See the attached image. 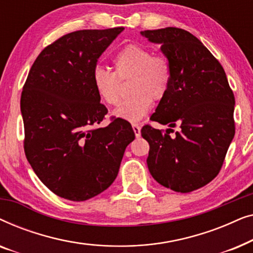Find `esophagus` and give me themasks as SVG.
Wrapping results in <instances>:
<instances>
[{
	"mask_svg": "<svg viewBox=\"0 0 253 253\" xmlns=\"http://www.w3.org/2000/svg\"><path fill=\"white\" fill-rule=\"evenodd\" d=\"M132 130H133V132H134V134H136L137 138L140 137V126H139V124L133 123L132 124Z\"/></svg>",
	"mask_w": 253,
	"mask_h": 253,
	"instance_id": "esophagus-1",
	"label": "esophagus"
}]
</instances>
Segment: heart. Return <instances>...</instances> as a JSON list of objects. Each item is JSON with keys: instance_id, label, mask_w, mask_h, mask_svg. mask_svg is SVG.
<instances>
[{"instance_id": "b5f03b06", "label": "heart", "mask_w": 253, "mask_h": 253, "mask_svg": "<svg viewBox=\"0 0 253 253\" xmlns=\"http://www.w3.org/2000/svg\"><path fill=\"white\" fill-rule=\"evenodd\" d=\"M114 72L103 67L94 68L92 82L100 99L109 106H116L121 99L119 79L129 78L130 98L117 107L115 116L138 122L150 112L154 101L167 95L171 83L170 62L165 55L153 54L151 48L129 43L113 57Z\"/></svg>"}]
</instances>
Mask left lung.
Masks as SVG:
<instances>
[{
  "instance_id": "left-lung-1",
  "label": "left lung",
  "mask_w": 253,
  "mask_h": 253,
  "mask_svg": "<svg viewBox=\"0 0 253 253\" xmlns=\"http://www.w3.org/2000/svg\"><path fill=\"white\" fill-rule=\"evenodd\" d=\"M161 43L170 62L171 83L152 121L168 124L165 132L144 126L150 144L147 167L158 183L176 192H191L216 177L235 136V96L220 62L188 31L177 27L141 31ZM176 124L180 131L171 137Z\"/></svg>"
}]
</instances>
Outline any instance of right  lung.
Segmentation results:
<instances>
[{"instance_id": "add662e5", "label": "right lung", "mask_w": 253, "mask_h": 253, "mask_svg": "<svg viewBox=\"0 0 253 253\" xmlns=\"http://www.w3.org/2000/svg\"><path fill=\"white\" fill-rule=\"evenodd\" d=\"M124 27L65 34L39 54L24 84V151L40 181L58 197L84 202L115 181L134 139L129 122L113 119L92 82L98 58Z\"/></svg>"}]
</instances>
